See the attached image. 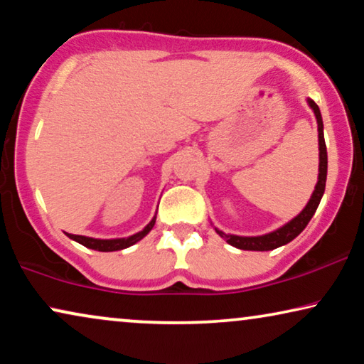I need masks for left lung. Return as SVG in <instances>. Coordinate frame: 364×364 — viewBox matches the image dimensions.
Returning <instances> with one entry per match:
<instances>
[{
	"label": "left lung",
	"instance_id": "1",
	"mask_svg": "<svg viewBox=\"0 0 364 364\" xmlns=\"http://www.w3.org/2000/svg\"><path fill=\"white\" fill-rule=\"evenodd\" d=\"M308 104L313 109L316 116L318 122V146H320V173H318V182L315 191L311 193L310 202L306 203V207L298 213L295 218H291L290 222L285 223V225L277 228L275 232L267 233V235L260 237H238V235H230V233H225L222 230L215 228V232L222 238H225L227 243H230L232 247L240 248V250H255V252H267L273 250V248H278L282 245H287L288 242H291L293 238L300 235V233L305 230L308 222L311 220V217L315 215L318 205H320V200L325 193V186H326V171H328V156H326V144H325V136H323V119L320 107L316 106V102L313 99H308Z\"/></svg>",
	"mask_w": 364,
	"mask_h": 364
}]
</instances>
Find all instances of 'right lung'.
<instances>
[{
	"label": "right lung",
	"mask_w": 364,
	"mask_h": 364,
	"mask_svg": "<svg viewBox=\"0 0 364 364\" xmlns=\"http://www.w3.org/2000/svg\"><path fill=\"white\" fill-rule=\"evenodd\" d=\"M154 223H156V217L152 218L151 222L147 223V227L141 230L136 235H131L127 238H112V240H101V238H91V237H84V235H73V233H68L69 238H73V240H76L77 243H81V245L87 247V248H92V250H99V252H114V250H122V248H127L134 245V243L141 240L147 235L149 232L152 230Z\"/></svg>",
	"instance_id": "add662e5"
}]
</instances>
